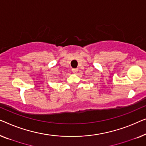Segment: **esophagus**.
<instances>
[{"mask_svg":"<svg viewBox=\"0 0 146 146\" xmlns=\"http://www.w3.org/2000/svg\"><path fill=\"white\" fill-rule=\"evenodd\" d=\"M77 69H72V71H73V73H76L77 72Z\"/></svg>","mask_w":146,"mask_h":146,"instance_id":"obj_1","label":"esophagus"}]
</instances>
